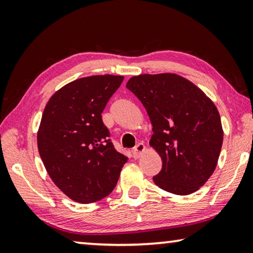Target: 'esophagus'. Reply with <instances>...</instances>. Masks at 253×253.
Returning <instances> with one entry per match:
<instances>
[{
	"instance_id": "1",
	"label": "esophagus",
	"mask_w": 253,
	"mask_h": 253,
	"mask_svg": "<svg viewBox=\"0 0 253 253\" xmlns=\"http://www.w3.org/2000/svg\"><path fill=\"white\" fill-rule=\"evenodd\" d=\"M145 151H146V147H145L144 144H137L136 147L132 149V156H134L135 160H138V158L143 155Z\"/></svg>"
}]
</instances>
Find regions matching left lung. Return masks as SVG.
Wrapping results in <instances>:
<instances>
[{
    "mask_svg": "<svg viewBox=\"0 0 253 253\" xmlns=\"http://www.w3.org/2000/svg\"><path fill=\"white\" fill-rule=\"evenodd\" d=\"M126 87L146 109L151 147L162 158L154 183L169 193H194L211 177L223 143L216 106L198 85L176 74L134 76Z\"/></svg>",
    "mask_w": 253,
    "mask_h": 253,
    "instance_id": "left-lung-1",
    "label": "left lung"
}]
</instances>
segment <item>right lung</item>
I'll return each instance as SVG.
<instances>
[{
    "label": "right lung",
    "instance_id": "obj_1",
    "mask_svg": "<svg viewBox=\"0 0 253 253\" xmlns=\"http://www.w3.org/2000/svg\"><path fill=\"white\" fill-rule=\"evenodd\" d=\"M123 76H90L67 84L45 105L38 149L49 176L68 198L93 203L113 192L127 157L114 148L101 113Z\"/></svg>",
    "mask_w": 253,
    "mask_h": 253
}]
</instances>
